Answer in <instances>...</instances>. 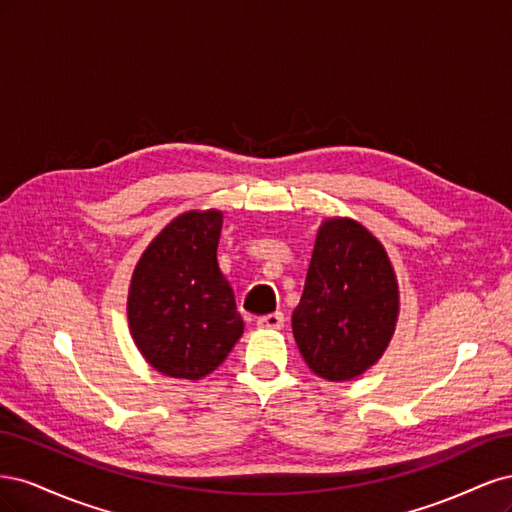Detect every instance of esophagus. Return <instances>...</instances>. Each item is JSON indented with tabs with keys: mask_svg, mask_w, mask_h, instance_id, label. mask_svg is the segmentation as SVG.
<instances>
[{
	"mask_svg": "<svg viewBox=\"0 0 512 512\" xmlns=\"http://www.w3.org/2000/svg\"><path fill=\"white\" fill-rule=\"evenodd\" d=\"M258 327H262V329H282L284 327V314L273 312V314H267V316H260Z\"/></svg>",
	"mask_w": 512,
	"mask_h": 512,
	"instance_id": "34e87169",
	"label": "esophagus"
}]
</instances>
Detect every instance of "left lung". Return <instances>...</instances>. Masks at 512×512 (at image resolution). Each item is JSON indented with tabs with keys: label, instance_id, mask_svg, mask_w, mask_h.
<instances>
[{
	"label": "left lung",
	"instance_id": "obj_1",
	"mask_svg": "<svg viewBox=\"0 0 512 512\" xmlns=\"http://www.w3.org/2000/svg\"><path fill=\"white\" fill-rule=\"evenodd\" d=\"M399 294L380 241L352 220L318 230L292 333L307 367L342 382L374 365L395 331Z\"/></svg>",
	"mask_w": 512,
	"mask_h": 512
}]
</instances>
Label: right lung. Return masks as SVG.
Returning <instances> with one entry per match:
<instances>
[{
  "mask_svg": "<svg viewBox=\"0 0 512 512\" xmlns=\"http://www.w3.org/2000/svg\"><path fill=\"white\" fill-rule=\"evenodd\" d=\"M222 213H183L149 243L128 294L138 350L158 371L198 380L222 365L243 333L218 265Z\"/></svg>",
  "mask_w": 512,
  "mask_h": 512,
  "instance_id": "1",
  "label": "right lung"
}]
</instances>
